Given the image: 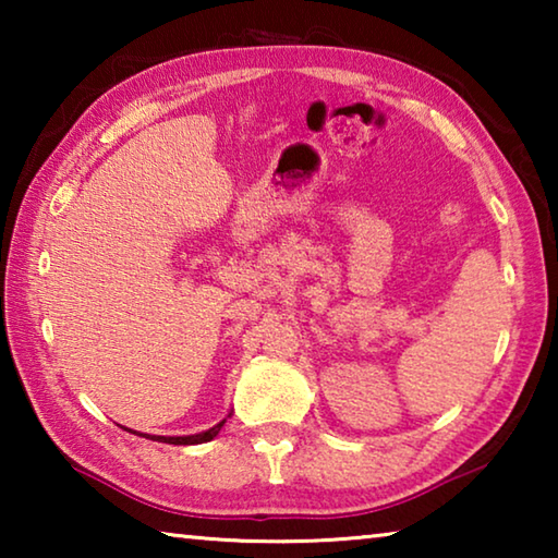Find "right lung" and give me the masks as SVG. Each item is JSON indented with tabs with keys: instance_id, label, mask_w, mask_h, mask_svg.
<instances>
[{
	"instance_id": "add662e5",
	"label": "right lung",
	"mask_w": 558,
	"mask_h": 558,
	"mask_svg": "<svg viewBox=\"0 0 558 558\" xmlns=\"http://www.w3.org/2000/svg\"><path fill=\"white\" fill-rule=\"evenodd\" d=\"M223 423H226V418L221 423H216V426L209 428V430L194 433V436H147V433H145V438H153L157 442H169V446H199V442H209V440L219 436ZM130 433H137V430H130ZM137 436H143V433H137Z\"/></svg>"
}]
</instances>
